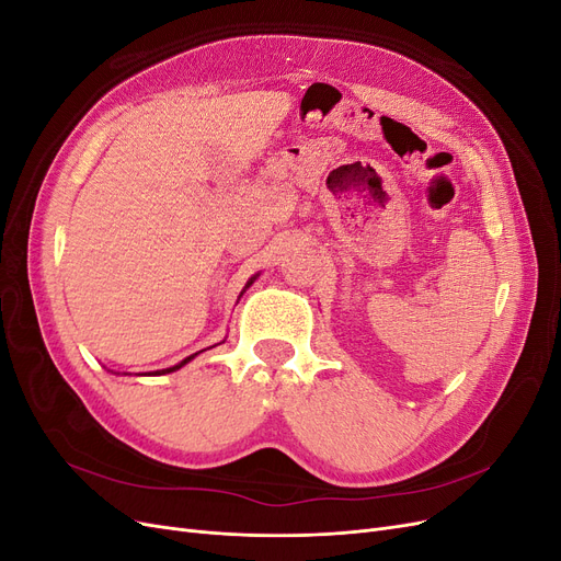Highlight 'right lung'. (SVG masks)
Instances as JSON below:
<instances>
[{
    "label": "right lung",
    "mask_w": 561,
    "mask_h": 561,
    "mask_svg": "<svg viewBox=\"0 0 561 561\" xmlns=\"http://www.w3.org/2000/svg\"><path fill=\"white\" fill-rule=\"evenodd\" d=\"M252 280H254V278H252ZM252 280H250V283H248V285H252ZM248 285H245V287H248ZM194 355H196V353H194ZM194 355H190V358H184V360H182V363H180V365H175V367H171V369H161V371H157V375H165V371H175V369H180V367H182V365H186V363H190V360H192V358H194Z\"/></svg>",
    "instance_id": "add662e5"
}]
</instances>
